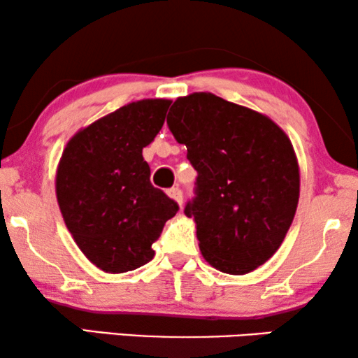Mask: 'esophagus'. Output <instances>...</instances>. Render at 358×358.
<instances>
[{"label":"esophagus","mask_w":358,"mask_h":358,"mask_svg":"<svg viewBox=\"0 0 358 358\" xmlns=\"http://www.w3.org/2000/svg\"><path fill=\"white\" fill-rule=\"evenodd\" d=\"M168 195L179 203V207H182V199H184L182 197V190H180L179 187H173V189L168 190Z\"/></svg>","instance_id":"1"}]
</instances>
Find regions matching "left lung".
<instances>
[{
    "label": "left lung",
    "instance_id": "obj_1",
    "mask_svg": "<svg viewBox=\"0 0 358 358\" xmlns=\"http://www.w3.org/2000/svg\"><path fill=\"white\" fill-rule=\"evenodd\" d=\"M174 138L197 171L194 218L210 266L244 275L285 239L300 197V169L288 136L267 115L212 92L178 97L168 114Z\"/></svg>",
    "mask_w": 358,
    "mask_h": 358
}]
</instances>
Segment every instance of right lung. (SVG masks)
Here are the masks:
<instances>
[{
    "label": "right lung",
    "instance_id": "obj_1",
    "mask_svg": "<svg viewBox=\"0 0 358 358\" xmlns=\"http://www.w3.org/2000/svg\"><path fill=\"white\" fill-rule=\"evenodd\" d=\"M168 99L130 102L81 129L57 168V200L83 254L109 273L135 271L179 207L150 182L141 151L164 124Z\"/></svg>",
    "mask_w": 358,
    "mask_h": 358
}]
</instances>
